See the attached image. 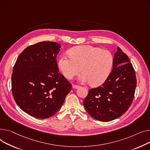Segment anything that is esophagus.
<instances>
[{
  "instance_id": "1",
  "label": "esophagus",
  "mask_w": 150,
  "mask_h": 150,
  "mask_svg": "<svg viewBox=\"0 0 150 150\" xmlns=\"http://www.w3.org/2000/svg\"><path fill=\"white\" fill-rule=\"evenodd\" d=\"M79 88V85H73V88L74 89H77Z\"/></svg>"
}]
</instances>
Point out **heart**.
Segmentation results:
<instances>
[{
    "mask_svg": "<svg viewBox=\"0 0 150 150\" xmlns=\"http://www.w3.org/2000/svg\"><path fill=\"white\" fill-rule=\"evenodd\" d=\"M69 55H62L59 60V68L68 79L77 75L81 67L79 82L98 86L106 81L111 73L114 58L108 50L91 45L77 46L69 51Z\"/></svg>",
    "mask_w": 150,
    "mask_h": 150,
    "instance_id": "obj_1",
    "label": "heart"
}]
</instances>
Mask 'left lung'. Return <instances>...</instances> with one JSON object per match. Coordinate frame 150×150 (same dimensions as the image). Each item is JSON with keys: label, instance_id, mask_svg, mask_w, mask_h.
<instances>
[{"label": "left lung", "instance_id": "obj_1", "mask_svg": "<svg viewBox=\"0 0 150 150\" xmlns=\"http://www.w3.org/2000/svg\"><path fill=\"white\" fill-rule=\"evenodd\" d=\"M136 84L135 71L129 59L118 47L110 76L102 85L89 90L83 100L84 107L98 120L109 122L116 119L130 107Z\"/></svg>", "mask_w": 150, "mask_h": 150}]
</instances>
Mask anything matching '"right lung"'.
<instances>
[{
  "label": "right lung",
  "instance_id": "add662e5",
  "mask_svg": "<svg viewBox=\"0 0 150 150\" xmlns=\"http://www.w3.org/2000/svg\"><path fill=\"white\" fill-rule=\"evenodd\" d=\"M60 45L44 41L25 48L13 67L12 93L24 112L38 119L55 114L72 85L59 73L56 57Z\"/></svg>",
  "mask_w": 150,
  "mask_h": 150
}]
</instances>
